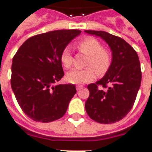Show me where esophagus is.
Wrapping results in <instances>:
<instances>
[{"label": "esophagus", "instance_id": "34e87169", "mask_svg": "<svg viewBox=\"0 0 152 152\" xmlns=\"http://www.w3.org/2000/svg\"><path fill=\"white\" fill-rule=\"evenodd\" d=\"M76 88V90L79 91V90H80V89H81L82 88H83V86H82V85H77Z\"/></svg>", "mask_w": 152, "mask_h": 152}]
</instances>
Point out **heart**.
I'll return each instance as SVG.
<instances>
[{"label": "heart", "mask_w": 152, "mask_h": 152, "mask_svg": "<svg viewBox=\"0 0 152 152\" xmlns=\"http://www.w3.org/2000/svg\"><path fill=\"white\" fill-rule=\"evenodd\" d=\"M80 50L88 56L87 66L85 69H74L67 73L66 79L69 83L80 85L90 82L96 78V72L99 75L106 73L111 65L110 53L94 38H86L78 43ZM61 62L66 68H70L72 66L73 57L71 52L70 47H66L61 53Z\"/></svg>", "instance_id": "obj_1"}]
</instances>
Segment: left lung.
<instances>
[{
	"label": "left lung",
	"mask_w": 152,
	"mask_h": 152,
	"mask_svg": "<svg viewBox=\"0 0 152 152\" xmlns=\"http://www.w3.org/2000/svg\"><path fill=\"white\" fill-rule=\"evenodd\" d=\"M101 37L112 50V62L103 78L88 85L89 96L85 102L88 115L95 122L110 124L127 115L135 102L142 72L139 56L120 37L101 30H85ZM99 86L105 88L102 90Z\"/></svg>",
	"instance_id": "obj_1"
}]
</instances>
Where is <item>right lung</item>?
I'll list each match as a JSON object with an SVG mask.
<instances>
[{"label":"right lung","mask_w":152,"mask_h":152,"mask_svg":"<svg viewBox=\"0 0 152 152\" xmlns=\"http://www.w3.org/2000/svg\"><path fill=\"white\" fill-rule=\"evenodd\" d=\"M81 31L60 30L30 37L13 58L11 87L29 118L50 122L64 116L76 93L72 84L56 85L64 73L61 53Z\"/></svg>","instance_id":"1"}]
</instances>
